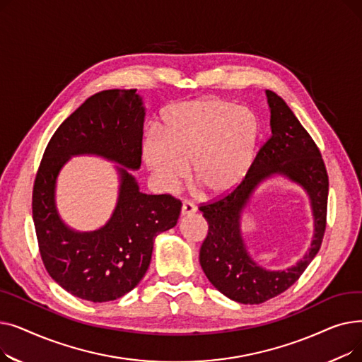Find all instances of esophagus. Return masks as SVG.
Listing matches in <instances>:
<instances>
[{"label":"esophagus","mask_w":362,"mask_h":362,"mask_svg":"<svg viewBox=\"0 0 362 362\" xmlns=\"http://www.w3.org/2000/svg\"><path fill=\"white\" fill-rule=\"evenodd\" d=\"M195 211H197V206L191 201H183V204H182V216L194 214Z\"/></svg>","instance_id":"1"}]
</instances>
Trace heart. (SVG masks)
Returning a JSON list of instances; mask_svg holds the SVG:
<instances>
[{
    "instance_id": "heart-1",
    "label": "heart",
    "mask_w": 362,
    "mask_h": 362,
    "mask_svg": "<svg viewBox=\"0 0 362 362\" xmlns=\"http://www.w3.org/2000/svg\"><path fill=\"white\" fill-rule=\"evenodd\" d=\"M259 123L248 108L221 98L186 101L171 108L163 133L151 130L142 156L164 191H173L187 176L208 197L238 187L252 165Z\"/></svg>"
}]
</instances>
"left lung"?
<instances>
[{
	"label": "left lung",
	"instance_id": "obj_1",
	"mask_svg": "<svg viewBox=\"0 0 362 362\" xmlns=\"http://www.w3.org/2000/svg\"><path fill=\"white\" fill-rule=\"evenodd\" d=\"M270 107L272 136L265 142L242 183L221 198L201 204L208 233L199 251L201 267L213 286L239 303H262L284 291L305 272L326 232L329 176L321 152L293 111L277 93L265 90ZM281 174L306 189L315 216V238L309 252L288 271H265L249 257L240 235V214L255 187Z\"/></svg>",
	"mask_w": 362,
	"mask_h": 362
}]
</instances>
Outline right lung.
<instances>
[{
    "label": "right lung",
    "mask_w": 362,
    "mask_h": 362,
    "mask_svg": "<svg viewBox=\"0 0 362 362\" xmlns=\"http://www.w3.org/2000/svg\"><path fill=\"white\" fill-rule=\"evenodd\" d=\"M145 108L136 89L92 95L49 139L33 183L32 214L48 274L69 293L90 302L119 299L145 276L158 233L175 227L182 202L146 195L127 168L142 157ZM93 153L123 165L119 199L109 223L93 233H74L54 208V182L71 155Z\"/></svg>",
    "instance_id": "add662e5"
}]
</instances>
